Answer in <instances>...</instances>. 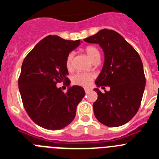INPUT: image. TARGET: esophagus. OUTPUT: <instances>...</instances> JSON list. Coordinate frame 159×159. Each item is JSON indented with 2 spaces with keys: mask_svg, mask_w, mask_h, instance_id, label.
Listing matches in <instances>:
<instances>
[{
  "mask_svg": "<svg viewBox=\"0 0 159 159\" xmlns=\"http://www.w3.org/2000/svg\"><path fill=\"white\" fill-rule=\"evenodd\" d=\"M84 91H85V92H91V91H92V89H91V88H84Z\"/></svg>",
  "mask_w": 159,
  "mask_h": 159,
  "instance_id": "esophagus-1",
  "label": "esophagus"
}]
</instances>
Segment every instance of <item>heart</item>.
Instances as JSON below:
<instances>
[{
    "label": "heart",
    "mask_w": 159,
    "mask_h": 159,
    "mask_svg": "<svg viewBox=\"0 0 159 159\" xmlns=\"http://www.w3.org/2000/svg\"><path fill=\"white\" fill-rule=\"evenodd\" d=\"M84 52L88 55V57L91 59L93 63L98 62L100 58V53L96 47L92 45H88L85 47ZM73 58H74V52H70L67 55L65 59V66L67 70H71L73 67ZM95 75L92 72H78L74 75L71 79V81L75 85L82 87L89 86L92 82Z\"/></svg>",
    "instance_id": "b5f03b06"
}]
</instances>
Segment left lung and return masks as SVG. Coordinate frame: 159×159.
Masks as SVG:
<instances>
[{
  "mask_svg": "<svg viewBox=\"0 0 159 159\" xmlns=\"http://www.w3.org/2000/svg\"><path fill=\"white\" fill-rule=\"evenodd\" d=\"M84 40L99 43L104 52V64L95 84L102 88H111L104 93L98 88L94 89L98 95L93 103L94 114L105 126H122L135 116L141 105L146 84L141 58L135 49L114 30L102 29Z\"/></svg>",
  "mask_w": 159,
  "mask_h": 159,
  "instance_id": "8db88e82",
  "label": "left lung"
}]
</instances>
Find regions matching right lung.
Here are the masks:
<instances>
[{
  "label": "right lung",
  "mask_w": 159,
  "mask_h": 159,
  "mask_svg": "<svg viewBox=\"0 0 159 159\" xmlns=\"http://www.w3.org/2000/svg\"><path fill=\"white\" fill-rule=\"evenodd\" d=\"M80 43L49 35L24 60L18 79L22 102L31 119L43 128L60 130L70 124L85 95L82 87L72 86L67 92L57 87L62 82L69 86L65 59Z\"/></svg>",
  "instance_id": "right-lung-1"
}]
</instances>
